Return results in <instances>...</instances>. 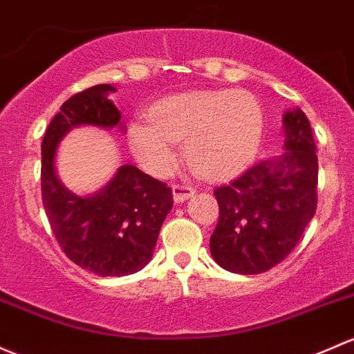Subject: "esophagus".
Here are the masks:
<instances>
[{
  "label": "esophagus",
  "mask_w": 354,
  "mask_h": 354,
  "mask_svg": "<svg viewBox=\"0 0 354 354\" xmlns=\"http://www.w3.org/2000/svg\"><path fill=\"white\" fill-rule=\"evenodd\" d=\"M193 195H195V188L188 187V185H174L173 187V198L176 203L185 202Z\"/></svg>",
  "instance_id": "esophagus-1"
}]
</instances>
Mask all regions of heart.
<instances>
[{
    "label": "heart",
    "mask_w": 354,
    "mask_h": 354,
    "mask_svg": "<svg viewBox=\"0 0 354 354\" xmlns=\"http://www.w3.org/2000/svg\"><path fill=\"white\" fill-rule=\"evenodd\" d=\"M263 109L248 91H196L161 100L149 122L130 127V146L140 165L162 174L176 161L173 142L185 140L189 167L207 180L236 174L256 156Z\"/></svg>",
    "instance_id": "b5f03b06"
}]
</instances>
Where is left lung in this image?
<instances>
[{
	"label": "left lung",
	"mask_w": 354,
	"mask_h": 354,
	"mask_svg": "<svg viewBox=\"0 0 354 354\" xmlns=\"http://www.w3.org/2000/svg\"><path fill=\"white\" fill-rule=\"evenodd\" d=\"M283 122V158L258 161L214 189L218 222L210 251L232 273L258 274L277 266L315 215L319 162L310 122L302 110L286 111Z\"/></svg>",
	"instance_id": "left-lung-1"
}]
</instances>
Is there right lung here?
I'll list each match as a JSON object with an SVG mask.
<instances>
[{"mask_svg":"<svg viewBox=\"0 0 354 354\" xmlns=\"http://www.w3.org/2000/svg\"><path fill=\"white\" fill-rule=\"evenodd\" d=\"M110 84L73 95L50 120L42 140V203L52 232L73 263L98 277H124L151 261L159 230L173 207V192L136 166H122L109 187L76 196L54 171L57 142L81 124L115 127L120 111L106 98Z\"/></svg>","mask_w":354,"mask_h":354,"instance_id":"add662e5","label":"right lung"}]
</instances>
